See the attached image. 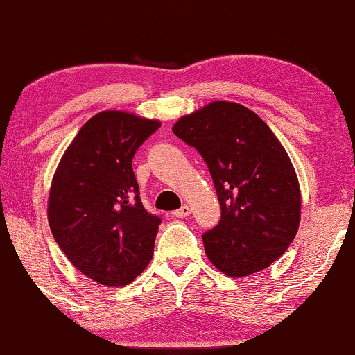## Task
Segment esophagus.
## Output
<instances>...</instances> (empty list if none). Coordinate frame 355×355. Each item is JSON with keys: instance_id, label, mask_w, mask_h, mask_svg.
<instances>
[{"instance_id": "1", "label": "esophagus", "mask_w": 355, "mask_h": 355, "mask_svg": "<svg viewBox=\"0 0 355 355\" xmlns=\"http://www.w3.org/2000/svg\"><path fill=\"white\" fill-rule=\"evenodd\" d=\"M172 214H173V216H175V218H180V219H184V218H188V216L191 214V208H189L188 205H183L182 208H180V209H177V211H173Z\"/></svg>"}]
</instances>
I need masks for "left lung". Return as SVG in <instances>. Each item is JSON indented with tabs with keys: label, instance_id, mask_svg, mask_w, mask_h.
<instances>
[{
	"label": "left lung",
	"instance_id": "left-lung-1",
	"mask_svg": "<svg viewBox=\"0 0 355 355\" xmlns=\"http://www.w3.org/2000/svg\"><path fill=\"white\" fill-rule=\"evenodd\" d=\"M211 173L220 220L203 233L205 252L230 277L261 271L294 239L300 220L299 182L290 156L254 111L213 101L173 125Z\"/></svg>",
	"mask_w": 355,
	"mask_h": 355
}]
</instances>
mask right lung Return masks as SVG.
Segmentation results:
<instances>
[{
  "label": "right lung",
  "mask_w": 355,
  "mask_h": 355,
  "mask_svg": "<svg viewBox=\"0 0 355 355\" xmlns=\"http://www.w3.org/2000/svg\"><path fill=\"white\" fill-rule=\"evenodd\" d=\"M159 127L123 111L98 112L78 131L53 177V236L78 271L101 285H128L152 260L161 218L144 208L131 163Z\"/></svg>",
  "instance_id": "1"
}]
</instances>
